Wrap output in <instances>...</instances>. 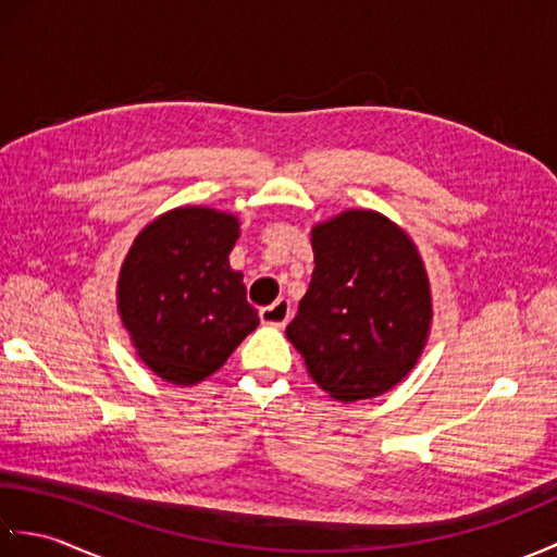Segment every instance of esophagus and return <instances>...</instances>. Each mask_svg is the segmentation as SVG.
I'll return each mask as SVG.
<instances>
[{
    "label": "esophagus",
    "instance_id": "34e87169",
    "mask_svg": "<svg viewBox=\"0 0 557 557\" xmlns=\"http://www.w3.org/2000/svg\"><path fill=\"white\" fill-rule=\"evenodd\" d=\"M292 318V306L287 299H277L275 304L265 306V309H260V321L265 325H275V327H285Z\"/></svg>",
    "mask_w": 557,
    "mask_h": 557
}]
</instances>
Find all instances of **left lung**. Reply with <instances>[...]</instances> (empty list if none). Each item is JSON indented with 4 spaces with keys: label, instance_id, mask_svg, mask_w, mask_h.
Returning a JSON list of instances; mask_svg holds the SVG:
<instances>
[{
    "label": "left lung",
    "instance_id": "obj_1",
    "mask_svg": "<svg viewBox=\"0 0 557 557\" xmlns=\"http://www.w3.org/2000/svg\"><path fill=\"white\" fill-rule=\"evenodd\" d=\"M313 275L287 339L315 385L342 405L393 389L425 349L429 272L411 236L375 210L313 224Z\"/></svg>",
    "mask_w": 557,
    "mask_h": 557
}]
</instances>
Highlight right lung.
<instances>
[{
	"instance_id": "1",
	"label": "right lung",
	"mask_w": 557,
	"mask_h": 557,
	"mask_svg": "<svg viewBox=\"0 0 557 557\" xmlns=\"http://www.w3.org/2000/svg\"><path fill=\"white\" fill-rule=\"evenodd\" d=\"M239 218L208 206L162 212L138 232L116 280L132 345L164 383L191 387L253 333L258 311L230 268Z\"/></svg>"
}]
</instances>
